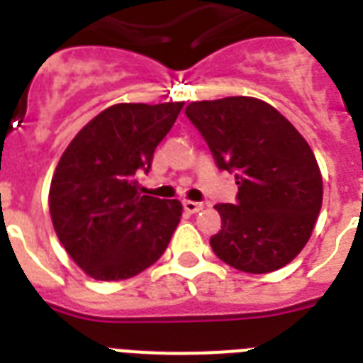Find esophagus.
<instances>
[{
	"instance_id": "1",
	"label": "esophagus",
	"mask_w": 363,
	"mask_h": 363,
	"mask_svg": "<svg viewBox=\"0 0 363 363\" xmlns=\"http://www.w3.org/2000/svg\"><path fill=\"white\" fill-rule=\"evenodd\" d=\"M182 205H184V211H186V213H192V215L203 209V203H199V201H190V199H184Z\"/></svg>"
}]
</instances>
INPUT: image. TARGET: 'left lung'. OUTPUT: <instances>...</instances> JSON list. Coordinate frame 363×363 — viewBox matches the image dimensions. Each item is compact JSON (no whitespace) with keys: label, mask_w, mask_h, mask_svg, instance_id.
Returning <instances> with one entry per match:
<instances>
[{"label":"left lung","mask_w":363,"mask_h":363,"mask_svg":"<svg viewBox=\"0 0 363 363\" xmlns=\"http://www.w3.org/2000/svg\"><path fill=\"white\" fill-rule=\"evenodd\" d=\"M186 116L239 188L235 203L215 205L216 256L256 275L290 264L322 207V175L307 141L275 107L247 96L192 101Z\"/></svg>","instance_id":"8db88e82"}]
</instances>
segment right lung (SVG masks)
Wrapping results in <instances>:
<instances>
[{
	"mask_svg": "<svg viewBox=\"0 0 363 363\" xmlns=\"http://www.w3.org/2000/svg\"><path fill=\"white\" fill-rule=\"evenodd\" d=\"M182 105H113L77 133L56 165L48 194L54 230L96 281L139 275L169 245L181 201L143 196L135 173H148Z\"/></svg>",
	"mask_w": 363,
	"mask_h": 363,
	"instance_id": "1",
	"label": "right lung"
}]
</instances>
